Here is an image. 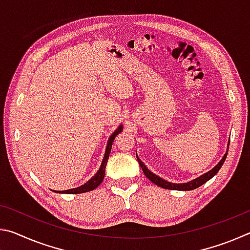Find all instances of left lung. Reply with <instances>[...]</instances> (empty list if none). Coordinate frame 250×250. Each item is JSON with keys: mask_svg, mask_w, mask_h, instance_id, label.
Listing matches in <instances>:
<instances>
[{"mask_svg": "<svg viewBox=\"0 0 250 250\" xmlns=\"http://www.w3.org/2000/svg\"><path fill=\"white\" fill-rule=\"evenodd\" d=\"M228 147H229V142H228ZM228 152V151H227ZM227 152L225 153V155L223 156V159L219 161L218 164L216 167H215L214 168H211L210 171H208L207 173H205V174H203L202 176L197 177V179L193 180L191 182H188V183H182V184H175V183H170V182H167L166 180L161 179V177H159L158 175H155L152 173L151 171H149V168H146V167L143 164L142 161L138 158V162L139 164H140V167L142 168L143 173H145V175L149 179L152 183H154L155 185L160 186V188H167V189H175V191H191V189H195L197 188H200L201 185H203L204 183H206L207 181L210 180L211 177H213L216 173L221 170L222 166L224 164V162H225L226 160V156H227Z\"/></svg>", "mask_w": 250, "mask_h": 250, "instance_id": "obj_1", "label": "left lung"}]
</instances>
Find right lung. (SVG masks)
<instances>
[{
  "label": "right lung",
  "mask_w": 250,
  "mask_h": 250,
  "mask_svg": "<svg viewBox=\"0 0 250 250\" xmlns=\"http://www.w3.org/2000/svg\"><path fill=\"white\" fill-rule=\"evenodd\" d=\"M121 131H122V125H120L119 128H118L115 131V132L111 134V137L109 138V141H108V145H107V149H105V153H104V156L103 163H101V167L99 168V171L96 173V175L92 177V179H90L89 181L87 182V183H84L83 185L79 186V188H71V189H66V191H54V192H56V193H65V194H79V193L90 192V191H92V189H95L97 186H99L101 184V182L104 181V172H105V166H107V162H108V159H109V154H110V152H111L112 143H113V141H115V138L121 132Z\"/></svg>",
  "instance_id": "right-lung-1"
}]
</instances>
